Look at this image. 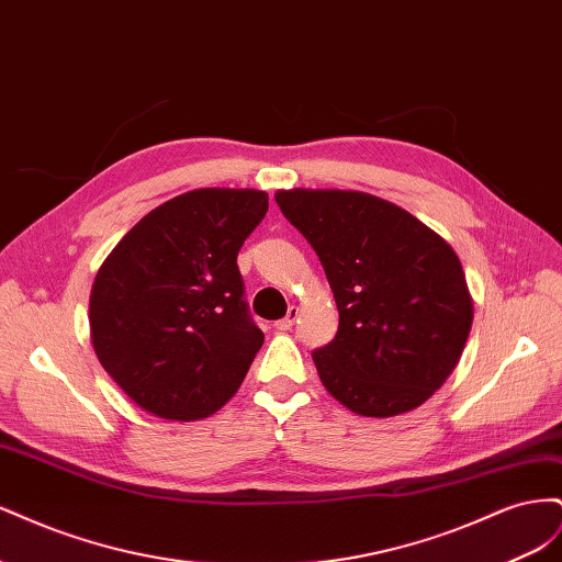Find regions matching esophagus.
<instances>
[{
    "label": "esophagus",
    "mask_w": 562,
    "mask_h": 562,
    "mask_svg": "<svg viewBox=\"0 0 562 562\" xmlns=\"http://www.w3.org/2000/svg\"><path fill=\"white\" fill-rule=\"evenodd\" d=\"M297 314H300V312H297L295 307H291V310H288V314H285V316H283L281 321H277V323H274V328H277V330H281V333H285V330H291V328L295 326V321H297Z\"/></svg>",
    "instance_id": "esophagus-1"
}]
</instances>
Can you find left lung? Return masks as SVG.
<instances>
[{"mask_svg":"<svg viewBox=\"0 0 562 562\" xmlns=\"http://www.w3.org/2000/svg\"><path fill=\"white\" fill-rule=\"evenodd\" d=\"M339 312L312 353L328 394L363 417L415 411L459 363L473 300L452 246L396 203L353 190H279Z\"/></svg>","mask_w":562,"mask_h":562,"instance_id":"left-lung-1","label":"left lung"}]
</instances>
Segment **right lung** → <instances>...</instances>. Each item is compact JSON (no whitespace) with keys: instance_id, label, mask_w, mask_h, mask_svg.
<instances>
[{"instance_id":"add662e5","label":"right lung","mask_w":562,"mask_h":562,"mask_svg":"<svg viewBox=\"0 0 562 562\" xmlns=\"http://www.w3.org/2000/svg\"><path fill=\"white\" fill-rule=\"evenodd\" d=\"M267 192L203 187L149 211L100 265L89 302L100 366L143 411L194 422L241 386L265 335L236 267Z\"/></svg>"}]
</instances>
